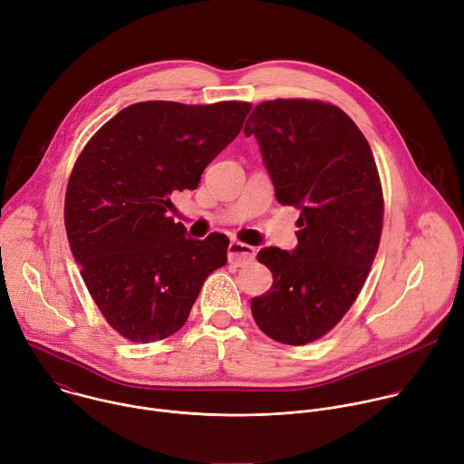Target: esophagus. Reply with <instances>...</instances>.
I'll return each instance as SVG.
<instances>
[{
	"label": "esophagus",
	"mask_w": 464,
	"mask_h": 464,
	"mask_svg": "<svg viewBox=\"0 0 464 464\" xmlns=\"http://www.w3.org/2000/svg\"><path fill=\"white\" fill-rule=\"evenodd\" d=\"M227 258L235 266H246V264H249L255 258V247L235 240L227 247Z\"/></svg>",
	"instance_id": "1"
}]
</instances>
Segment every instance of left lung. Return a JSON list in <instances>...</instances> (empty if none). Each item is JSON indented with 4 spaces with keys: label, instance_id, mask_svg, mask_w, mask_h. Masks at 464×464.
I'll return each instance as SVG.
<instances>
[{
    "label": "left lung",
    "instance_id": "obj_1",
    "mask_svg": "<svg viewBox=\"0 0 464 464\" xmlns=\"http://www.w3.org/2000/svg\"><path fill=\"white\" fill-rule=\"evenodd\" d=\"M279 204L299 209L292 253L264 247L256 258L272 288L251 299L258 328L286 345L326 334L356 301L382 235L383 198L371 147L354 121L319 101L277 99L249 115Z\"/></svg>",
    "mask_w": 464,
    "mask_h": 464
}]
</instances>
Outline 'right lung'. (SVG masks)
<instances>
[{
	"instance_id": "right-lung-1",
	"label": "right lung",
	"mask_w": 464,
	"mask_h": 464,
	"mask_svg": "<svg viewBox=\"0 0 464 464\" xmlns=\"http://www.w3.org/2000/svg\"><path fill=\"white\" fill-rule=\"evenodd\" d=\"M247 102L131 104L79 156L65 192V231L81 276L117 333L165 340L185 324L229 240L187 237L167 213L170 194L194 190L204 169L238 136Z\"/></svg>"
}]
</instances>
